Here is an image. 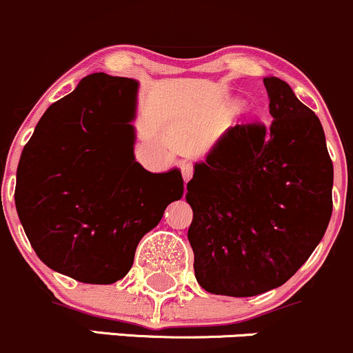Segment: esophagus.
I'll return each instance as SVG.
<instances>
[{
    "label": "esophagus",
    "instance_id": "1",
    "mask_svg": "<svg viewBox=\"0 0 353 353\" xmlns=\"http://www.w3.org/2000/svg\"><path fill=\"white\" fill-rule=\"evenodd\" d=\"M180 172H181V176H183L185 181H188L194 175V163L192 161H183L180 165Z\"/></svg>",
    "mask_w": 353,
    "mask_h": 353
}]
</instances>
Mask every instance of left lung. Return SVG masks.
Masks as SVG:
<instances>
[{
  "mask_svg": "<svg viewBox=\"0 0 353 353\" xmlns=\"http://www.w3.org/2000/svg\"><path fill=\"white\" fill-rule=\"evenodd\" d=\"M270 125H234L194 166L187 202L195 279L250 297L285 284L328 228L333 163L319 119L282 79L263 78Z\"/></svg>",
  "mask_w": 353,
  "mask_h": 353,
  "instance_id": "1",
  "label": "left lung"
}]
</instances>
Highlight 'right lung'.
Here are the masks:
<instances>
[{"instance_id": "1", "label": "right lung", "mask_w": 353, "mask_h": 353, "mask_svg": "<svg viewBox=\"0 0 353 353\" xmlns=\"http://www.w3.org/2000/svg\"><path fill=\"white\" fill-rule=\"evenodd\" d=\"M137 86L95 72L50 105L25 144L14 205L43 263L85 284L125 277L141 238L183 195L180 170L134 158Z\"/></svg>"}]
</instances>
